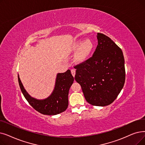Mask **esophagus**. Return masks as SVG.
<instances>
[{
  "mask_svg": "<svg viewBox=\"0 0 145 145\" xmlns=\"http://www.w3.org/2000/svg\"><path fill=\"white\" fill-rule=\"evenodd\" d=\"M71 73H72V74L73 75V76L74 77L75 74H76V71H75V69H72Z\"/></svg>",
  "mask_w": 145,
  "mask_h": 145,
  "instance_id": "1",
  "label": "esophagus"
}]
</instances>
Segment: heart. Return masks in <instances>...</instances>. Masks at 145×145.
<instances>
[{"label": "heart", "mask_w": 145, "mask_h": 145, "mask_svg": "<svg viewBox=\"0 0 145 145\" xmlns=\"http://www.w3.org/2000/svg\"><path fill=\"white\" fill-rule=\"evenodd\" d=\"M94 43L89 39L79 40L75 42L73 46L74 51L79 50L77 54V59L78 61L83 62L89 59L94 49Z\"/></svg>", "instance_id": "obj_1"}]
</instances>
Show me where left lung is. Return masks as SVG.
<instances>
[{
	"label": "left lung",
	"instance_id": "left-lung-1",
	"mask_svg": "<svg viewBox=\"0 0 145 145\" xmlns=\"http://www.w3.org/2000/svg\"><path fill=\"white\" fill-rule=\"evenodd\" d=\"M97 37L98 46L92 57L74 66V79L88 103L104 106L114 101L124 86V59L110 38L101 33Z\"/></svg>",
	"mask_w": 145,
	"mask_h": 145
}]
</instances>
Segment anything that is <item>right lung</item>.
<instances>
[{"instance_id":"add662e5","label":"right lung","mask_w":145,"mask_h":145,"mask_svg":"<svg viewBox=\"0 0 145 145\" xmlns=\"http://www.w3.org/2000/svg\"><path fill=\"white\" fill-rule=\"evenodd\" d=\"M73 81L74 78L70 70H67L65 73H57L54 88L51 95L44 99H38L29 95L18 75L19 85L27 101L36 111L48 116L57 115L67 109L69 104V91Z\"/></svg>"}]
</instances>
